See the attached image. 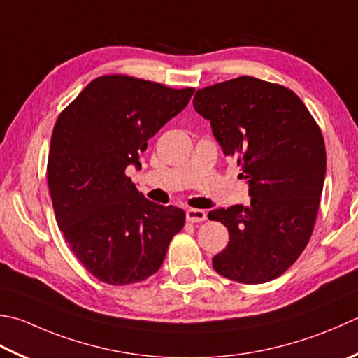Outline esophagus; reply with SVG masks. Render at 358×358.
<instances>
[{"instance_id":"esophagus-1","label":"esophagus","mask_w":358,"mask_h":358,"mask_svg":"<svg viewBox=\"0 0 358 358\" xmlns=\"http://www.w3.org/2000/svg\"><path fill=\"white\" fill-rule=\"evenodd\" d=\"M186 220L189 223H200L206 220V213L201 211V209H187L186 211Z\"/></svg>"}]
</instances>
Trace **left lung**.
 I'll return each mask as SVG.
<instances>
[{
	"label": "left lung",
	"instance_id": "obj_1",
	"mask_svg": "<svg viewBox=\"0 0 358 358\" xmlns=\"http://www.w3.org/2000/svg\"><path fill=\"white\" fill-rule=\"evenodd\" d=\"M194 108L237 159L251 197L248 206L209 211L229 233L213 267L241 284L268 282L310 241L326 175L323 133L292 90L250 76L197 90Z\"/></svg>",
	"mask_w": 358,
	"mask_h": 358
}]
</instances>
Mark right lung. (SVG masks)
Wrapping results in <instances>:
<instances>
[{
  "label": "right lung",
  "instance_id": "add662e5",
  "mask_svg": "<svg viewBox=\"0 0 358 358\" xmlns=\"http://www.w3.org/2000/svg\"><path fill=\"white\" fill-rule=\"evenodd\" d=\"M194 88L124 74L91 80L55 121L48 186L55 220L76 257L110 285L157 273L186 214L144 199L125 175L147 141L183 110Z\"/></svg>",
  "mask_w": 358,
  "mask_h": 358
}]
</instances>
